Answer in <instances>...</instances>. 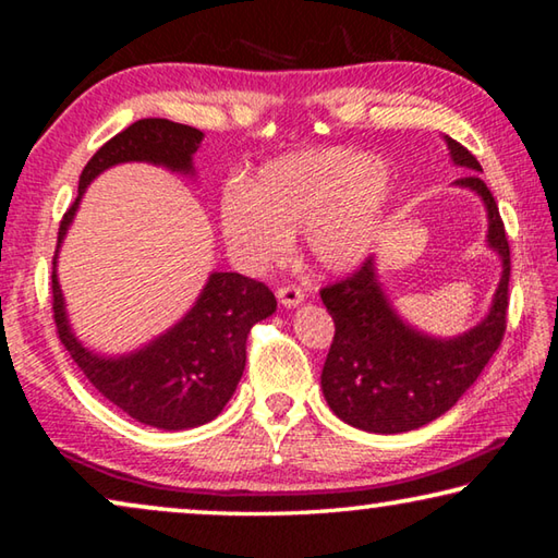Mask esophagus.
I'll list each match as a JSON object with an SVG mask.
<instances>
[{
	"mask_svg": "<svg viewBox=\"0 0 558 558\" xmlns=\"http://www.w3.org/2000/svg\"><path fill=\"white\" fill-rule=\"evenodd\" d=\"M278 300H280L282 307H298V305H302V302H305V292H302L300 288L288 286V288L278 290Z\"/></svg>",
	"mask_w": 558,
	"mask_h": 558,
	"instance_id": "obj_1",
	"label": "esophagus"
}]
</instances>
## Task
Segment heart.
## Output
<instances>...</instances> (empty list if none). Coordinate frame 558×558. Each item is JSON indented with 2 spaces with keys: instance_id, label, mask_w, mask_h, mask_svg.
I'll return each mask as SVG.
<instances>
[{
  "instance_id": "obj_1",
  "label": "heart",
  "mask_w": 558,
  "mask_h": 558,
  "mask_svg": "<svg viewBox=\"0 0 558 558\" xmlns=\"http://www.w3.org/2000/svg\"><path fill=\"white\" fill-rule=\"evenodd\" d=\"M393 192L391 172L369 153L319 147L270 159L253 182H233L219 204L231 258L260 270L286 258L290 235L317 270L344 272L369 256Z\"/></svg>"
}]
</instances>
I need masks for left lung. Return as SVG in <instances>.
Segmentation results:
<instances>
[{"mask_svg": "<svg viewBox=\"0 0 558 558\" xmlns=\"http://www.w3.org/2000/svg\"><path fill=\"white\" fill-rule=\"evenodd\" d=\"M452 165L472 174L456 186L480 196L487 211V248L502 260V276L487 315L458 337H433L396 313L369 256L347 280L323 288L335 319V339L323 369V393L337 418L369 433H405L450 411L485 369L507 329L509 243L495 196L480 179L483 167L465 147L442 135Z\"/></svg>", "mask_w": 558, "mask_h": 558, "instance_id": "1", "label": "left lung"}]
</instances>
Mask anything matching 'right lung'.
<instances>
[{
    "mask_svg": "<svg viewBox=\"0 0 558 558\" xmlns=\"http://www.w3.org/2000/svg\"><path fill=\"white\" fill-rule=\"evenodd\" d=\"M202 140V130L165 118L137 120L108 140L81 172L78 196L63 216L53 256V319L63 347L110 403L130 418L162 430L204 426L223 411L245 369V339L253 325L276 313V295L258 280L214 270L189 313L167 332L135 352L98 354L71 329L56 263L93 179L125 162H147L194 177V153Z\"/></svg>",
    "mask_w": 558,
    "mask_h": 558,
    "instance_id": "right-lung-1",
    "label": "right lung"
}]
</instances>
